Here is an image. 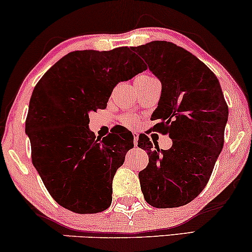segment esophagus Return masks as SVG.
I'll use <instances>...</instances> for the list:
<instances>
[{
	"instance_id": "esophagus-1",
	"label": "esophagus",
	"mask_w": 252,
	"mask_h": 252,
	"mask_svg": "<svg viewBox=\"0 0 252 252\" xmlns=\"http://www.w3.org/2000/svg\"><path fill=\"white\" fill-rule=\"evenodd\" d=\"M133 138H134V146L136 147V145H138V139H139L138 132H133Z\"/></svg>"
}]
</instances>
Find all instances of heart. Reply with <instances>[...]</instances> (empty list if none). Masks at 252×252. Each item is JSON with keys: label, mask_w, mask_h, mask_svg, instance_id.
I'll list each match as a JSON object with an SVG mask.
<instances>
[{"label": "heart", "mask_w": 252, "mask_h": 252, "mask_svg": "<svg viewBox=\"0 0 252 252\" xmlns=\"http://www.w3.org/2000/svg\"><path fill=\"white\" fill-rule=\"evenodd\" d=\"M152 78H154V77L151 76V74H141V76L136 77L135 85L139 83L147 82V80H150ZM120 121H121V124L125 126H133V125H135V123H136V117L132 113H127V114H124V116H121Z\"/></svg>", "instance_id": "obj_1"}]
</instances>
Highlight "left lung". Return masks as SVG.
<instances>
[{
    "label": "left lung",
    "instance_id": "1",
    "mask_svg": "<svg viewBox=\"0 0 252 252\" xmlns=\"http://www.w3.org/2000/svg\"><path fill=\"white\" fill-rule=\"evenodd\" d=\"M162 85L152 120L155 131L168 134L169 150H160L147 135L138 147L147 151V167L139 173L146 202L176 208L194 200L209 181L224 144L228 105L219 79L206 64L166 40L132 46Z\"/></svg>",
    "mask_w": 252,
    "mask_h": 252
}]
</instances>
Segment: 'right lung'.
Here are the masks:
<instances>
[{
    "mask_svg": "<svg viewBox=\"0 0 252 252\" xmlns=\"http://www.w3.org/2000/svg\"><path fill=\"white\" fill-rule=\"evenodd\" d=\"M147 69L127 46L73 51L33 89L26 121L31 159L52 198L73 213L111 206L112 181L133 148V134L113 127L105 138L90 131V112L104 110L118 83Z\"/></svg>",
    "mask_w": 252,
    "mask_h": 252,
    "instance_id": "right-lung-1",
    "label": "right lung"
}]
</instances>
